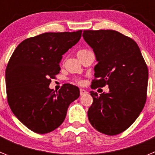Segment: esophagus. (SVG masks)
<instances>
[{
  "mask_svg": "<svg viewBox=\"0 0 155 155\" xmlns=\"http://www.w3.org/2000/svg\"><path fill=\"white\" fill-rule=\"evenodd\" d=\"M87 93V91H86V90L84 89H82V88H81L80 89V94L81 95H84V94H86Z\"/></svg>",
  "mask_w": 155,
  "mask_h": 155,
  "instance_id": "obj_1",
  "label": "esophagus"
}]
</instances>
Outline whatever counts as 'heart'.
I'll list each match as a JSON object with an SVG mask.
<instances>
[{
	"label": "heart",
	"instance_id": "1",
	"mask_svg": "<svg viewBox=\"0 0 155 155\" xmlns=\"http://www.w3.org/2000/svg\"><path fill=\"white\" fill-rule=\"evenodd\" d=\"M89 52H90L89 50H81L78 52L77 55H78V57H81V56L84 55V54H86V53H89ZM78 82L79 84H81L82 83L81 81H78Z\"/></svg>",
	"mask_w": 155,
	"mask_h": 155
}]
</instances>
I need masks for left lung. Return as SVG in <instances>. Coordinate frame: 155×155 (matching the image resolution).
Wrapping results in <instances>:
<instances>
[{
  "label": "left lung",
  "mask_w": 155,
  "mask_h": 155,
  "mask_svg": "<svg viewBox=\"0 0 155 155\" xmlns=\"http://www.w3.org/2000/svg\"><path fill=\"white\" fill-rule=\"evenodd\" d=\"M82 36L98 61L91 88H109L100 95L90 91L93 103L87 111L88 120L100 133L116 135L130 127L143 109L147 67L136 42L119 31L84 30Z\"/></svg>",
  "instance_id": "1"
}]
</instances>
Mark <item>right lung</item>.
I'll use <instances>...</instances> for the list:
<instances>
[{
	"label": "right lung",
	"instance_id": "right-lung-1",
	"mask_svg": "<svg viewBox=\"0 0 155 155\" xmlns=\"http://www.w3.org/2000/svg\"><path fill=\"white\" fill-rule=\"evenodd\" d=\"M82 30L46 32L25 39L16 47L5 72L7 96L12 113L37 134L54 130L65 120L68 106L80 96L77 86L50 88L60 72L63 55L78 43Z\"/></svg>",
	"mask_w": 155,
	"mask_h": 155
}]
</instances>
